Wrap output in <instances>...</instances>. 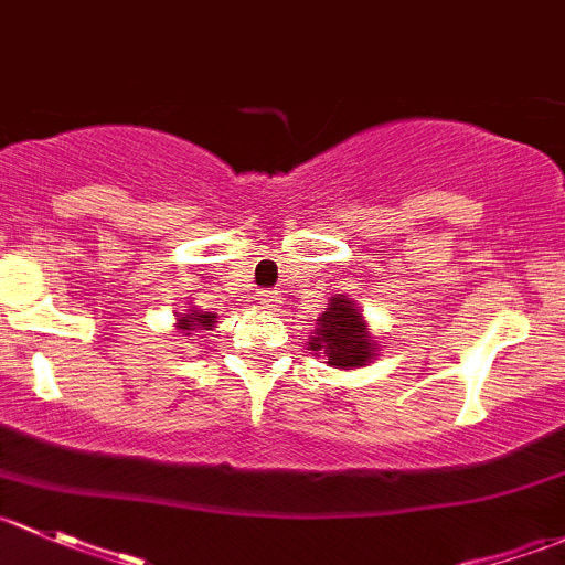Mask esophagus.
Listing matches in <instances>:
<instances>
[{"label":"esophagus","mask_w":565,"mask_h":565,"mask_svg":"<svg viewBox=\"0 0 565 565\" xmlns=\"http://www.w3.org/2000/svg\"><path fill=\"white\" fill-rule=\"evenodd\" d=\"M257 300L263 302V306L270 308L273 302H276V292H270V289H263V292H257Z\"/></svg>","instance_id":"obj_1"}]
</instances>
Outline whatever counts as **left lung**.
<instances>
[{
  "mask_svg": "<svg viewBox=\"0 0 565 565\" xmlns=\"http://www.w3.org/2000/svg\"><path fill=\"white\" fill-rule=\"evenodd\" d=\"M319 328L313 330L311 349L313 354H324L328 365L338 367H360L367 360L376 358V341L367 335L365 322L354 308V300L332 298L330 308L317 319Z\"/></svg>",
  "mask_w": 565,
  "mask_h": 565,
  "instance_id": "8db88e82",
  "label": "left lung"
}]
</instances>
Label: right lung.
Here are the masks:
<instances>
[{
    "label": "right lung",
    "instance_id": "1",
    "mask_svg": "<svg viewBox=\"0 0 565 565\" xmlns=\"http://www.w3.org/2000/svg\"><path fill=\"white\" fill-rule=\"evenodd\" d=\"M178 324H181V330H186V335H192V330H211L213 328V317L211 313H186V317L178 319Z\"/></svg>",
    "mask_w": 565,
    "mask_h": 565
}]
</instances>
